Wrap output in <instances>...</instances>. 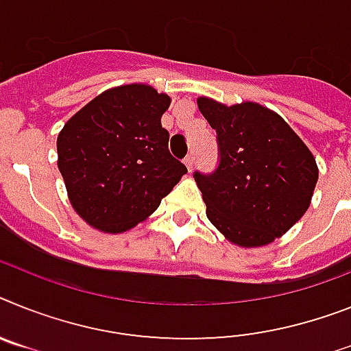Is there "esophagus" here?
Returning a JSON list of instances; mask_svg holds the SVG:
<instances>
[{
    "mask_svg": "<svg viewBox=\"0 0 351 351\" xmlns=\"http://www.w3.org/2000/svg\"><path fill=\"white\" fill-rule=\"evenodd\" d=\"M184 164L187 166V169L193 171V166H194V157L193 155H187V157L184 158Z\"/></svg>",
    "mask_w": 351,
    "mask_h": 351,
    "instance_id": "obj_1",
    "label": "esophagus"
}]
</instances>
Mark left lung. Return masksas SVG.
I'll return each instance as SVG.
<instances>
[{
	"label": "left lung",
	"mask_w": 351,
	"mask_h": 351,
	"mask_svg": "<svg viewBox=\"0 0 351 351\" xmlns=\"http://www.w3.org/2000/svg\"><path fill=\"white\" fill-rule=\"evenodd\" d=\"M198 108L219 148L214 173H194L208 221L237 246L273 243L307 212L316 158L276 112L258 103L228 107L202 96Z\"/></svg>",
	"instance_id": "obj_1"
}]
</instances>
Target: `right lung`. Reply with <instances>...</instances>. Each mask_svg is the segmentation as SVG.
Here are the masks:
<instances>
[{"instance_id": "right-lung-1", "label": "right lung", "mask_w": 351, "mask_h": 351, "mask_svg": "<svg viewBox=\"0 0 351 351\" xmlns=\"http://www.w3.org/2000/svg\"><path fill=\"white\" fill-rule=\"evenodd\" d=\"M167 94L152 85L114 87L89 101L58 134V169L76 214L108 234L157 210L187 167L167 149L160 117Z\"/></svg>"}]
</instances>
